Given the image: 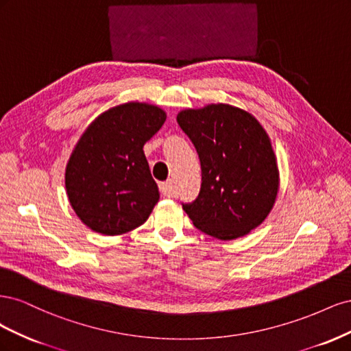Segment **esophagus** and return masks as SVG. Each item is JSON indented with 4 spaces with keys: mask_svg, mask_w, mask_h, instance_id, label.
Returning a JSON list of instances; mask_svg holds the SVG:
<instances>
[{
    "mask_svg": "<svg viewBox=\"0 0 351 351\" xmlns=\"http://www.w3.org/2000/svg\"><path fill=\"white\" fill-rule=\"evenodd\" d=\"M159 192H161V195L165 196V197H171V196L174 195L173 183H171V182H162V183H159Z\"/></svg>",
    "mask_w": 351,
    "mask_h": 351,
    "instance_id": "1",
    "label": "esophagus"
}]
</instances>
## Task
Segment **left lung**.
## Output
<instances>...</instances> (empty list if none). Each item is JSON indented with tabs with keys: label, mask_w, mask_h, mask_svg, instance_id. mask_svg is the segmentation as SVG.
I'll use <instances>...</instances> for the list:
<instances>
[{
	"label": "left lung",
	"mask_w": 351,
	"mask_h": 351,
	"mask_svg": "<svg viewBox=\"0 0 351 351\" xmlns=\"http://www.w3.org/2000/svg\"><path fill=\"white\" fill-rule=\"evenodd\" d=\"M177 123L200 159V192L182 204L195 227L232 240L261 226L277 197L278 168L259 121L231 105L212 104L182 111Z\"/></svg>",
	"instance_id": "8db88e82"
}]
</instances>
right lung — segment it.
Instances as JSON below:
<instances>
[{
  "label": "right lung",
  "instance_id": "right-lung-1",
  "mask_svg": "<svg viewBox=\"0 0 351 351\" xmlns=\"http://www.w3.org/2000/svg\"><path fill=\"white\" fill-rule=\"evenodd\" d=\"M165 112L129 102L101 114L80 137L66 168L70 204L90 230L119 236L142 226L159 199L143 145Z\"/></svg>",
  "mask_w": 351,
  "mask_h": 351
}]
</instances>
